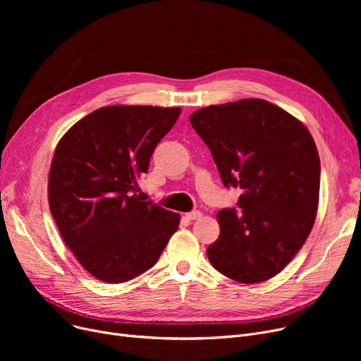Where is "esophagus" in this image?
Returning a JSON list of instances; mask_svg holds the SVG:
<instances>
[{
    "instance_id": "1",
    "label": "esophagus",
    "mask_w": 361,
    "mask_h": 361,
    "mask_svg": "<svg viewBox=\"0 0 361 361\" xmlns=\"http://www.w3.org/2000/svg\"><path fill=\"white\" fill-rule=\"evenodd\" d=\"M185 218H187V219H190V221L199 219V218H202V212H200V211H193V212H188V214H185Z\"/></svg>"
}]
</instances>
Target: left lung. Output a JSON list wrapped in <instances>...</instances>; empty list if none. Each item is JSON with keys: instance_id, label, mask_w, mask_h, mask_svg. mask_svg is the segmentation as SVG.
I'll list each match as a JSON object with an SVG mask.
<instances>
[{"instance_id": "left-lung-1", "label": "left lung", "mask_w": 361, "mask_h": 361, "mask_svg": "<svg viewBox=\"0 0 361 361\" xmlns=\"http://www.w3.org/2000/svg\"><path fill=\"white\" fill-rule=\"evenodd\" d=\"M190 124L209 147L225 187H240V209H222L212 267L243 283L279 274L316 219L320 159L310 131L264 99L200 108Z\"/></svg>"}]
</instances>
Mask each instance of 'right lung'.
Instances as JSON below:
<instances>
[{
	"mask_svg": "<svg viewBox=\"0 0 361 361\" xmlns=\"http://www.w3.org/2000/svg\"><path fill=\"white\" fill-rule=\"evenodd\" d=\"M180 108L112 105L90 112L56 145L48 178L60 234L94 278L121 283L158 262L180 215L135 193Z\"/></svg>",
	"mask_w": 361,
	"mask_h": 361,
	"instance_id": "add662e5",
	"label": "right lung"
}]
</instances>
